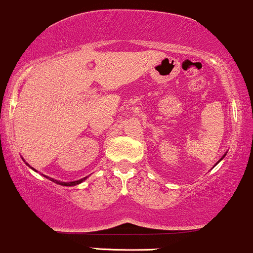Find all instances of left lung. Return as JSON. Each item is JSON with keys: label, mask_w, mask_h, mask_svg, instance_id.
Wrapping results in <instances>:
<instances>
[{"label": "left lung", "mask_w": 253, "mask_h": 253, "mask_svg": "<svg viewBox=\"0 0 253 253\" xmlns=\"http://www.w3.org/2000/svg\"><path fill=\"white\" fill-rule=\"evenodd\" d=\"M223 157H224V156H223ZM223 157H222V158H223ZM222 158H221V160H222ZM221 160H220V161H221ZM220 161H218V162H220Z\"/></svg>", "instance_id": "8db88e82"}]
</instances>
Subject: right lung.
Wrapping results in <instances>:
<instances>
[{"label":"right lung","instance_id":"1","mask_svg":"<svg viewBox=\"0 0 253 253\" xmlns=\"http://www.w3.org/2000/svg\"><path fill=\"white\" fill-rule=\"evenodd\" d=\"M27 165V163H26ZM29 166V165H27ZM31 169H33L32 167H31ZM33 170H36V169H33ZM37 171V170H36ZM45 177H49V176H45ZM86 179V177H84V179H80V180H77V181H71V182H63V181H59V180H54L52 179V177H50L49 180H51V181H54V182H56V184H59V185H62V186H76V185H78V184H80V182H83L84 181V180Z\"/></svg>","mask_w":253,"mask_h":253}]
</instances>
